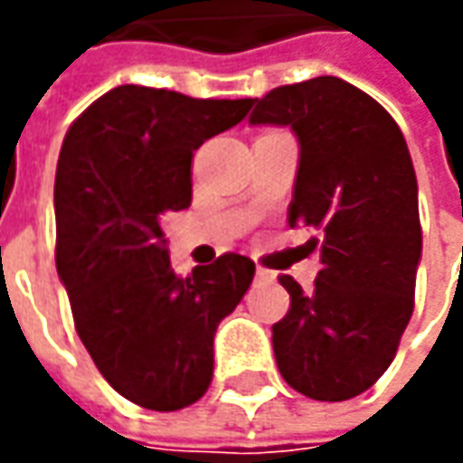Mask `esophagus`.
Wrapping results in <instances>:
<instances>
[{"mask_svg": "<svg viewBox=\"0 0 463 463\" xmlns=\"http://www.w3.org/2000/svg\"><path fill=\"white\" fill-rule=\"evenodd\" d=\"M258 280H262V283H273V280H276V273L268 270V268H258Z\"/></svg>", "mask_w": 463, "mask_h": 463, "instance_id": "1", "label": "esophagus"}]
</instances>
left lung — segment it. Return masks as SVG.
Here are the masks:
<instances>
[{"label":"left lung","mask_w":463,"mask_h":463,"mask_svg":"<svg viewBox=\"0 0 463 463\" xmlns=\"http://www.w3.org/2000/svg\"><path fill=\"white\" fill-rule=\"evenodd\" d=\"M250 123L298 136L288 223L317 232L309 247L322 260L309 291L278 276L291 296L273 325L278 371L309 400H353L394 361L415 309L422 229L410 149L397 120L337 77L270 90Z\"/></svg>","instance_id":"obj_1"}]
</instances>
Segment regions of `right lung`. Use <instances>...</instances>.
I'll return each mask as SVG.
<instances>
[{
    "instance_id": "add662e5",
    "label": "right lung",
    "mask_w": 463,
    "mask_h": 463,
    "mask_svg": "<svg viewBox=\"0 0 463 463\" xmlns=\"http://www.w3.org/2000/svg\"><path fill=\"white\" fill-rule=\"evenodd\" d=\"M252 102L120 84L63 138L56 270L98 371L138 407L175 412L203 397L216 327L255 276V262L237 252L177 276L162 234V219L190 205L193 152Z\"/></svg>"
}]
</instances>
